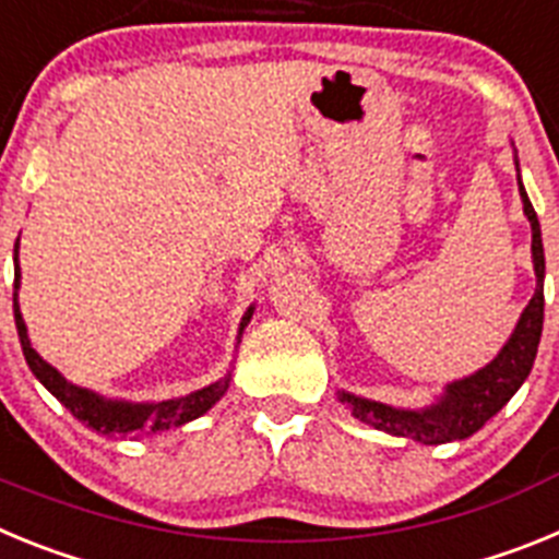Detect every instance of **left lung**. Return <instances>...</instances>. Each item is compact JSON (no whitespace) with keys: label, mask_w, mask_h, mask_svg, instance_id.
I'll return each instance as SVG.
<instances>
[{"label":"left lung","mask_w":559,"mask_h":559,"mask_svg":"<svg viewBox=\"0 0 559 559\" xmlns=\"http://www.w3.org/2000/svg\"><path fill=\"white\" fill-rule=\"evenodd\" d=\"M518 192L523 201V215L532 226V265H535V294L523 308L515 330L501 347V353L481 367L478 372L445 383L442 394L426 408H397L378 400L360 397V394L338 389V400L353 412L355 419L367 423L392 437H406L419 445H445L456 439H467L478 431L490 417H496L512 394L530 378L535 364L537 344L543 333V276H546V257H543L540 221L535 215L530 195L523 190L521 162L515 153Z\"/></svg>","instance_id":"left-lung-1"}]
</instances>
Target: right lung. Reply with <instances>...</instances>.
<instances>
[{
  "mask_svg": "<svg viewBox=\"0 0 559 559\" xmlns=\"http://www.w3.org/2000/svg\"><path fill=\"white\" fill-rule=\"evenodd\" d=\"M13 319H16L19 341H22V353L27 360L29 372L36 374L38 383H44L52 397H58L69 412L75 414L81 423H86L92 431L100 433H145V431H167V428H181L185 423L199 419L201 414L210 412L215 403L226 394L229 389L231 372H226L224 378L210 383L204 389H195V392L185 394V397H170L159 400V403H133V400H120V397H106L100 392H92V389L75 386L72 380L63 378L52 364L41 358V355L33 349L27 335V324L22 319V310H19V288H22V269H19V240L13 246ZM254 316V305H249V310L240 319V328H237V344L243 338L246 324L251 322Z\"/></svg>",
  "mask_w": 559,
  "mask_h": 559,
  "instance_id": "obj_1",
  "label": "right lung"
}]
</instances>
